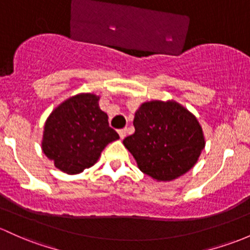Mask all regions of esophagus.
I'll return each mask as SVG.
<instances>
[{"instance_id":"34e87169","label":"esophagus","mask_w":250,"mask_h":250,"mask_svg":"<svg viewBox=\"0 0 250 250\" xmlns=\"http://www.w3.org/2000/svg\"><path fill=\"white\" fill-rule=\"evenodd\" d=\"M118 133H119L120 138H122V139H124L125 137H126V128H122V130H119V131H118Z\"/></svg>"}]
</instances>
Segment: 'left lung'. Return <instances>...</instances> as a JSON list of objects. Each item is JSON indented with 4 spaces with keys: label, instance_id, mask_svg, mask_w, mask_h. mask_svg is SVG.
I'll return each instance as SVG.
<instances>
[{
    "label": "left lung",
    "instance_id": "obj_1",
    "mask_svg": "<svg viewBox=\"0 0 250 250\" xmlns=\"http://www.w3.org/2000/svg\"><path fill=\"white\" fill-rule=\"evenodd\" d=\"M135 133L123 141L138 168L157 181L184 175L205 147L203 128L189 111L175 101H150L136 112Z\"/></svg>",
    "mask_w": 250,
    "mask_h": 250
}]
</instances>
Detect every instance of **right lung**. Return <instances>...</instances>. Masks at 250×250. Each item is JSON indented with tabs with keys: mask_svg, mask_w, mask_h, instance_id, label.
Instances as JSON below:
<instances>
[{
	"mask_svg": "<svg viewBox=\"0 0 250 250\" xmlns=\"http://www.w3.org/2000/svg\"><path fill=\"white\" fill-rule=\"evenodd\" d=\"M117 139L99 96L87 93L68 99L49 115L42 147L62 171L79 174L95 165L104 146Z\"/></svg>",
	"mask_w": 250,
	"mask_h": 250,
	"instance_id": "add662e5",
	"label": "right lung"
}]
</instances>
